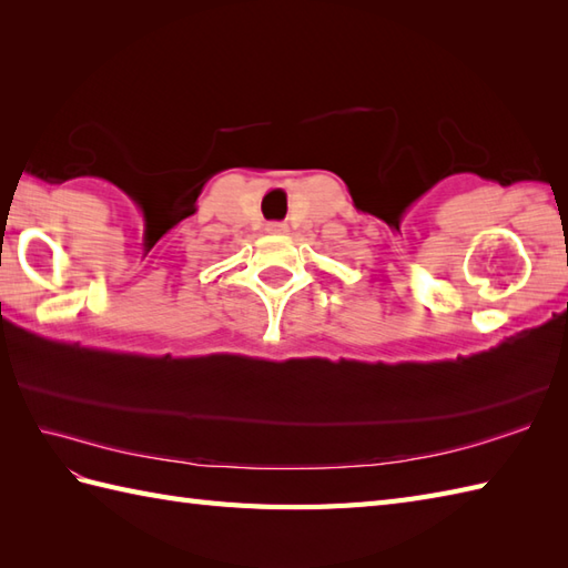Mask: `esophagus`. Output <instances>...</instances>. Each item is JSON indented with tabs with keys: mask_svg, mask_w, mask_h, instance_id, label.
Masks as SVG:
<instances>
[{
	"mask_svg": "<svg viewBox=\"0 0 568 568\" xmlns=\"http://www.w3.org/2000/svg\"><path fill=\"white\" fill-rule=\"evenodd\" d=\"M267 231H270V233H286V223L272 221V223H267Z\"/></svg>",
	"mask_w": 568,
	"mask_h": 568,
	"instance_id": "esophagus-1",
	"label": "esophagus"
}]
</instances>
